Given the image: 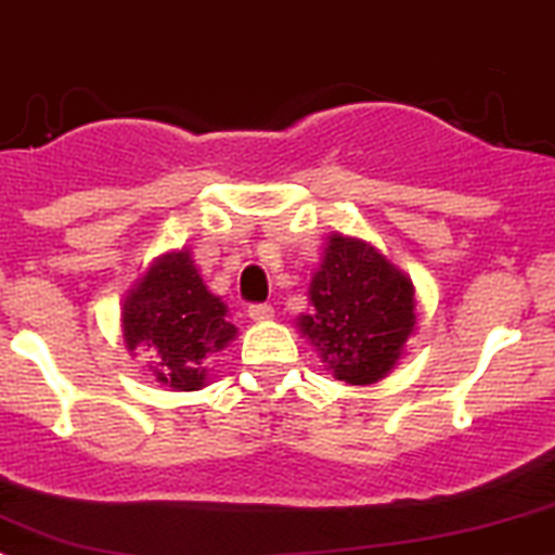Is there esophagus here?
<instances>
[{"mask_svg": "<svg viewBox=\"0 0 555 555\" xmlns=\"http://www.w3.org/2000/svg\"><path fill=\"white\" fill-rule=\"evenodd\" d=\"M248 318L257 320V323H262V320H271L273 307H268V304H251V307H248Z\"/></svg>", "mask_w": 555, "mask_h": 555, "instance_id": "esophagus-1", "label": "esophagus"}]
</instances>
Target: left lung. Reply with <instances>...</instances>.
I'll return each mask as SVG.
<instances>
[{
  "label": "left lung",
  "instance_id": "left-lung-1",
  "mask_svg": "<svg viewBox=\"0 0 555 555\" xmlns=\"http://www.w3.org/2000/svg\"><path fill=\"white\" fill-rule=\"evenodd\" d=\"M298 331L336 380L370 386L405 356L416 331V289L372 243L334 232L309 282V309Z\"/></svg>",
  "mask_w": 555,
  "mask_h": 555
}]
</instances>
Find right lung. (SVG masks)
I'll return each instance as SVG.
<instances>
[{"instance_id":"obj_1","label":"right lung","mask_w":555,"mask_h":555,"mask_svg":"<svg viewBox=\"0 0 555 555\" xmlns=\"http://www.w3.org/2000/svg\"><path fill=\"white\" fill-rule=\"evenodd\" d=\"M122 341L147 353L155 380L172 391H196L207 383V359L237 336L227 304L202 282L189 248L167 251L128 289L120 312Z\"/></svg>"}]
</instances>
